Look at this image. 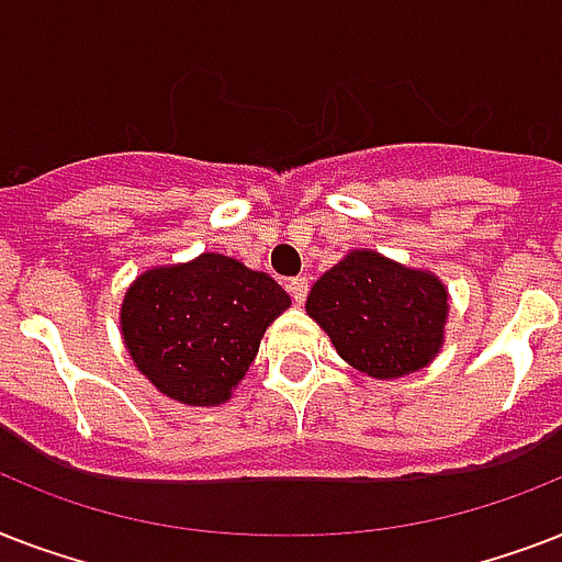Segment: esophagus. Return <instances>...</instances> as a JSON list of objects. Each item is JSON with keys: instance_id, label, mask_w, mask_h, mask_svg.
<instances>
[{"instance_id": "1", "label": "esophagus", "mask_w": 562, "mask_h": 562, "mask_svg": "<svg viewBox=\"0 0 562 562\" xmlns=\"http://www.w3.org/2000/svg\"><path fill=\"white\" fill-rule=\"evenodd\" d=\"M289 291H291V300H294V303H303V300H306V294H308V280L306 277H294V280H289Z\"/></svg>"}]
</instances>
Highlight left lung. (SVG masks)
Listing matches in <instances>:
<instances>
[{"label": "left lung", "mask_w": 562, "mask_h": 562, "mask_svg": "<svg viewBox=\"0 0 562 562\" xmlns=\"http://www.w3.org/2000/svg\"><path fill=\"white\" fill-rule=\"evenodd\" d=\"M306 315L350 368L384 382L428 368L443 350L449 291L431 271L361 247L312 285Z\"/></svg>", "instance_id": "8db88e82"}]
</instances>
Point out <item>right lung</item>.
Here are the masks:
<instances>
[{
  "label": "right lung",
  "mask_w": 562,
  "mask_h": 562,
  "mask_svg": "<svg viewBox=\"0 0 562 562\" xmlns=\"http://www.w3.org/2000/svg\"><path fill=\"white\" fill-rule=\"evenodd\" d=\"M289 306L268 273L233 256L201 254L139 273L125 291L119 326L136 370L162 396L215 408L233 396L265 329Z\"/></svg>",
  "instance_id": "add662e5"
}]
</instances>
